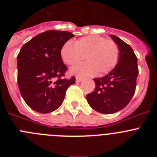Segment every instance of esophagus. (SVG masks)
<instances>
[{"mask_svg": "<svg viewBox=\"0 0 157 157\" xmlns=\"http://www.w3.org/2000/svg\"><path fill=\"white\" fill-rule=\"evenodd\" d=\"M75 81H76V82H80L82 81V78L81 77H76Z\"/></svg>", "mask_w": 157, "mask_h": 157, "instance_id": "34e87169", "label": "esophagus"}]
</instances>
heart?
<instances>
[{
  "mask_svg": "<svg viewBox=\"0 0 157 157\" xmlns=\"http://www.w3.org/2000/svg\"><path fill=\"white\" fill-rule=\"evenodd\" d=\"M60 56L65 63L74 65L86 56L87 62L71 67V73L81 76L100 75L110 72L116 66L120 48L114 41L98 35L81 37L74 44L67 41L62 46Z\"/></svg>",
  "mask_w": 157,
  "mask_h": 157,
  "instance_id": "b5f03b06",
  "label": "heart"
}]
</instances>
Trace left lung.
I'll return each mask as SVG.
<instances>
[{
	"label": "left lung",
	"instance_id": "8db88e82",
	"mask_svg": "<svg viewBox=\"0 0 157 157\" xmlns=\"http://www.w3.org/2000/svg\"><path fill=\"white\" fill-rule=\"evenodd\" d=\"M120 48V57L109 74L94 78L96 87L86 95L94 110L102 114H113L128 105L134 94L138 75V59L132 48L116 35H110Z\"/></svg>",
	"mask_w": 157,
	"mask_h": 157
}]
</instances>
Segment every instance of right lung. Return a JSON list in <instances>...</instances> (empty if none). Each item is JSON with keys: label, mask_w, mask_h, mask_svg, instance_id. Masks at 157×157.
I'll return each instance as SVG.
<instances>
[{"label": "right lung", "mask_w": 157, "mask_h": 157, "mask_svg": "<svg viewBox=\"0 0 157 157\" xmlns=\"http://www.w3.org/2000/svg\"><path fill=\"white\" fill-rule=\"evenodd\" d=\"M74 34L47 30L23 45L17 56L18 86L23 100L39 113L56 110L63 103L75 78H63L67 71L60 56L61 48Z\"/></svg>", "instance_id": "1"}]
</instances>
